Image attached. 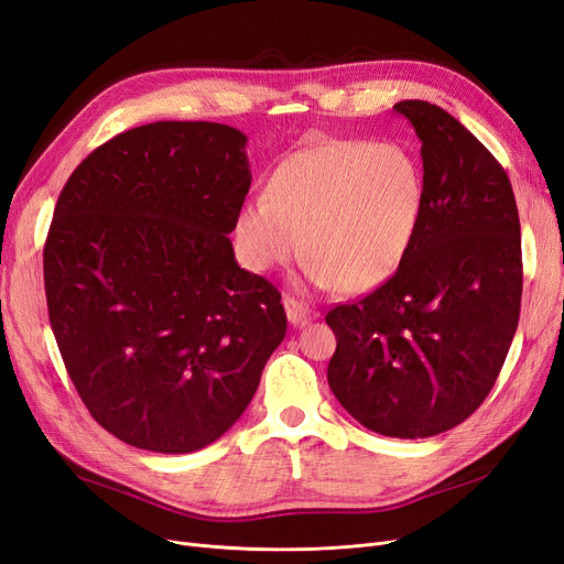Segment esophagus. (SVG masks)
Masks as SVG:
<instances>
[{
	"label": "esophagus",
	"instance_id": "34e87169",
	"mask_svg": "<svg viewBox=\"0 0 564 564\" xmlns=\"http://www.w3.org/2000/svg\"><path fill=\"white\" fill-rule=\"evenodd\" d=\"M284 311H286L289 324H294V327H305V324L311 322V308H308V305L292 299V296H284Z\"/></svg>",
	"mask_w": 564,
	"mask_h": 564
}]
</instances>
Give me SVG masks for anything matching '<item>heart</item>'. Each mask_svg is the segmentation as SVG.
I'll return each instance as SVG.
<instances>
[{"label": "heart", "mask_w": 564, "mask_h": 564, "mask_svg": "<svg viewBox=\"0 0 564 564\" xmlns=\"http://www.w3.org/2000/svg\"><path fill=\"white\" fill-rule=\"evenodd\" d=\"M425 176L412 150L357 139L303 148L278 164L265 195L242 202L235 237L253 270L301 253L317 286L362 294L386 284L412 251Z\"/></svg>", "instance_id": "obj_1"}]
</instances>
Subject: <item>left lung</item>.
Segmentation results:
<instances>
[{"label":"left lung","mask_w":564,"mask_h":564,"mask_svg":"<svg viewBox=\"0 0 564 564\" xmlns=\"http://www.w3.org/2000/svg\"><path fill=\"white\" fill-rule=\"evenodd\" d=\"M421 141L425 209L400 270L336 305L327 381L346 412L386 437H433L485 402L520 319L522 242L503 166L429 100L392 108Z\"/></svg>","instance_id":"1"}]
</instances>
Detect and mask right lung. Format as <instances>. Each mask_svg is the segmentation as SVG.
Here are the masks:
<instances>
[{
	"mask_svg": "<svg viewBox=\"0 0 564 564\" xmlns=\"http://www.w3.org/2000/svg\"><path fill=\"white\" fill-rule=\"evenodd\" d=\"M247 135L155 122L96 148L44 245L51 329L91 416L160 454L212 445L245 414L286 334L280 292L237 265Z\"/></svg>",
	"mask_w": 564,
	"mask_h": 564,
	"instance_id": "add662e5",
	"label": "right lung"
}]
</instances>
